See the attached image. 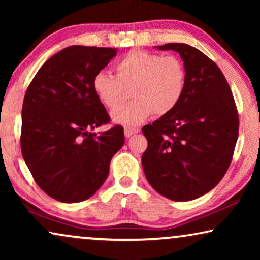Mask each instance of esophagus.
Wrapping results in <instances>:
<instances>
[{"mask_svg": "<svg viewBox=\"0 0 260 260\" xmlns=\"http://www.w3.org/2000/svg\"><path fill=\"white\" fill-rule=\"evenodd\" d=\"M140 133V129H133V127H125L124 129V135H125V137H131L133 135Z\"/></svg>", "mask_w": 260, "mask_h": 260, "instance_id": "obj_1", "label": "esophagus"}]
</instances>
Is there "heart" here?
I'll use <instances>...</instances> for the list:
<instances>
[{
    "label": "heart",
    "instance_id": "heart-1",
    "mask_svg": "<svg viewBox=\"0 0 260 260\" xmlns=\"http://www.w3.org/2000/svg\"><path fill=\"white\" fill-rule=\"evenodd\" d=\"M113 71L115 77L104 71L95 74L92 88L106 109H117L111 115L115 123L136 126L154 112L168 115L186 93L187 69L176 55L134 49L117 60ZM129 89L133 102L121 108Z\"/></svg>",
    "mask_w": 260,
    "mask_h": 260
}]
</instances>
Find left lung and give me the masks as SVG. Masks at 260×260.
I'll use <instances>...</instances> for the list:
<instances>
[{"mask_svg": "<svg viewBox=\"0 0 260 260\" xmlns=\"http://www.w3.org/2000/svg\"><path fill=\"white\" fill-rule=\"evenodd\" d=\"M180 53L187 88L175 110L142 127L145 177L167 199L189 201L208 193L225 175L239 133V116L221 70L186 44L158 46Z\"/></svg>", "mask_w": 260, "mask_h": 260, "instance_id": "8db88e82", "label": "left lung"}]
</instances>
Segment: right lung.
I'll return each instance as SVG.
<instances>
[{"instance_id": "obj_1", "label": "right lung", "mask_w": 260, "mask_h": 260, "mask_svg": "<svg viewBox=\"0 0 260 260\" xmlns=\"http://www.w3.org/2000/svg\"><path fill=\"white\" fill-rule=\"evenodd\" d=\"M116 48L70 46L51 56L28 86L22 105L21 151L39 187L61 202L92 197L109 175L124 131L110 123L92 80L116 55Z\"/></svg>"}]
</instances>
